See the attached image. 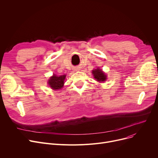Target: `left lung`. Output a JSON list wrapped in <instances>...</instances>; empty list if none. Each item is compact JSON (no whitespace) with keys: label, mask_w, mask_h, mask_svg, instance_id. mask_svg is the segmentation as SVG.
I'll return each mask as SVG.
<instances>
[{"label":"left lung","mask_w":158,"mask_h":158,"mask_svg":"<svg viewBox=\"0 0 158 158\" xmlns=\"http://www.w3.org/2000/svg\"><path fill=\"white\" fill-rule=\"evenodd\" d=\"M92 74L94 75V78L98 82H104L107 79V76L105 73L98 67L97 69L92 70Z\"/></svg>","instance_id":"1"}]
</instances>
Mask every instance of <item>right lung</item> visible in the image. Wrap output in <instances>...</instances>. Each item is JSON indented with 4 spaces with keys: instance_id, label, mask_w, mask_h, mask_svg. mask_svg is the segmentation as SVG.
<instances>
[{
    "instance_id": "right-lung-1",
    "label": "right lung",
    "mask_w": 158,
    "mask_h": 158,
    "mask_svg": "<svg viewBox=\"0 0 158 158\" xmlns=\"http://www.w3.org/2000/svg\"><path fill=\"white\" fill-rule=\"evenodd\" d=\"M65 77L66 75L57 76L56 75L53 74V76L48 79V85L53 89H60L63 87Z\"/></svg>"
}]
</instances>
